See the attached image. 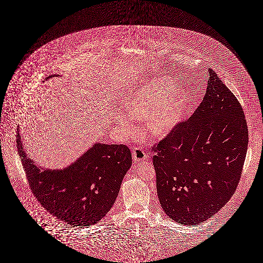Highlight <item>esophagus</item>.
Returning a JSON list of instances; mask_svg holds the SVG:
<instances>
[{"label":"esophagus","mask_w":263,"mask_h":263,"mask_svg":"<svg viewBox=\"0 0 263 263\" xmlns=\"http://www.w3.org/2000/svg\"><path fill=\"white\" fill-rule=\"evenodd\" d=\"M132 155H133V160L135 162H142L146 159V154L140 147H134V149L132 152Z\"/></svg>","instance_id":"obj_1"}]
</instances>
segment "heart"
<instances>
[{
    "mask_svg": "<svg viewBox=\"0 0 263 263\" xmlns=\"http://www.w3.org/2000/svg\"><path fill=\"white\" fill-rule=\"evenodd\" d=\"M185 102V94L176 91V84L169 77H158L128 96L126 115L119 114L117 121L126 134L132 136L137 131L135 120L148 119L147 126L153 135L163 137L180 121Z\"/></svg>",
    "mask_w": 263,
    "mask_h": 263,
    "instance_id": "1",
    "label": "heart"
}]
</instances>
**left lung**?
<instances>
[{
    "instance_id": "8db88e82",
    "label": "left lung",
    "mask_w": 263,
    "mask_h": 263,
    "mask_svg": "<svg viewBox=\"0 0 263 263\" xmlns=\"http://www.w3.org/2000/svg\"><path fill=\"white\" fill-rule=\"evenodd\" d=\"M249 143L244 110L217 72L191 118L153 145L159 202L181 224H197L234 194Z\"/></svg>"
}]
</instances>
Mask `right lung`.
<instances>
[{
  "instance_id": "right-lung-1",
  "label": "right lung",
  "mask_w": 263,
  "mask_h": 263,
  "mask_svg": "<svg viewBox=\"0 0 263 263\" xmlns=\"http://www.w3.org/2000/svg\"><path fill=\"white\" fill-rule=\"evenodd\" d=\"M16 140L36 200L47 212L76 227H89L106 216L132 165L126 145L98 143L63 170H42L25 154L18 131Z\"/></svg>"
}]
</instances>
